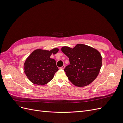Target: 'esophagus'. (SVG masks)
I'll return each instance as SVG.
<instances>
[{"label": "esophagus", "mask_w": 123, "mask_h": 123, "mask_svg": "<svg viewBox=\"0 0 123 123\" xmlns=\"http://www.w3.org/2000/svg\"><path fill=\"white\" fill-rule=\"evenodd\" d=\"M65 68V65H63L61 67H60L61 69H64V68Z\"/></svg>", "instance_id": "34e87169"}]
</instances>
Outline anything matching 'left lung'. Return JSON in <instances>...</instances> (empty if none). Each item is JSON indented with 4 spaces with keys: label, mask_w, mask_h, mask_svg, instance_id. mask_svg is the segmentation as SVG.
<instances>
[{
    "label": "left lung",
    "mask_w": 123,
    "mask_h": 123,
    "mask_svg": "<svg viewBox=\"0 0 123 123\" xmlns=\"http://www.w3.org/2000/svg\"><path fill=\"white\" fill-rule=\"evenodd\" d=\"M62 51L69 58L70 64L64 71L73 84L77 87L86 86L98 76L102 57L97 50L85 44H77L73 49L63 47Z\"/></svg>",
    "instance_id": "left-lung-1"
}]
</instances>
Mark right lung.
I'll return each instance as SVG.
<instances>
[{
	"label": "right lung",
	"instance_id": "obj_1",
	"mask_svg": "<svg viewBox=\"0 0 123 123\" xmlns=\"http://www.w3.org/2000/svg\"><path fill=\"white\" fill-rule=\"evenodd\" d=\"M58 51L57 48L51 51L37 49L29 55L24 64V69L26 75L32 83L44 85L53 79L58 68L55 59L51 58L50 56Z\"/></svg>",
	"mask_w": 123,
	"mask_h": 123
}]
</instances>
